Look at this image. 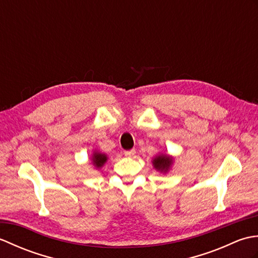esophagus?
Here are the masks:
<instances>
[{
  "label": "esophagus",
  "instance_id": "esophagus-1",
  "mask_svg": "<svg viewBox=\"0 0 258 258\" xmlns=\"http://www.w3.org/2000/svg\"><path fill=\"white\" fill-rule=\"evenodd\" d=\"M136 154V151L133 149V150H130V151H125L124 152V155L127 156V157H132Z\"/></svg>",
  "mask_w": 258,
  "mask_h": 258
}]
</instances>
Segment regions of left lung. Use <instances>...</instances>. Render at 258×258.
<instances>
[{
  "mask_svg": "<svg viewBox=\"0 0 258 258\" xmlns=\"http://www.w3.org/2000/svg\"><path fill=\"white\" fill-rule=\"evenodd\" d=\"M173 163L172 158L168 157L166 155H160V156H156V158H154V161H153V164H154V167L160 169L162 172H166L167 169L171 166V164Z\"/></svg>",
  "mask_w": 258,
  "mask_h": 258,
  "instance_id": "1",
  "label": "left lung"
}]
</instances>
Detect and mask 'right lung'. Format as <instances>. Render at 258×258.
I'll list each match as a JSON object with an SVG mask.
<instances>
[{
  "mask_svg": "<svg viewBox=\"0 0 258 258\" xmlns=\"http://www.w3.org/2000/svg\"><path fill=\"white\" fill-rule=\"evenodd\" d=\"M107 157L105 154H102V153H94V155H93L92 157V161H93V164L96 167H102L103 164L106 162Z\"/></svg>",
  "mask_w": 258,
  "mask_h": 258,
  "instance_id": "obj_1",
  "label": "right lung"
}]
</instances>
